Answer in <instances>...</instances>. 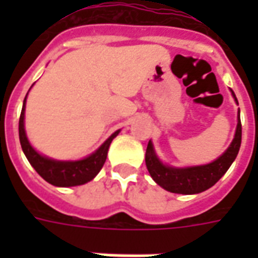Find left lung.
<instances>
[{"mask_svg":"<svg viewBox=\"0 0 258 258\" xmlns=\"http://www.w3.org/2000/svg\"><path fill=\"white\" fill-rule=\"evenodd\" d=\"M231 94L238 105V99L232 90H231ZM240 142H242V124H240V110H238V124H236L232 142L228 146L227 151L220 157H217L216 160L207 164L189 166V167L168 166L159 159L152 141H149L145 155L146 168L153 181L157 185H160L163 189L181 195L200 194L211 188L227 173L228 168L231 167L233 160L238 156Z\"/></svg>","mask_w":258,"mask_h":258,"instance_id":"left-lung-1","label":"left lung"}]
</instances>
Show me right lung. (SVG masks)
<instances>
[{
  "mask_svg": "<svg viewBox=\"0 0 258 258\" xmlns=\"http://www.w3.org/2000/svg\"><path fill=\"white\" fill-rule=\"evenodd\" d=\"M26 99H27V95L23 101V107H22V113H20L19 140L23 153L27 157L29 163L33 166V168L47 182L55 185V186H62V188L87 184L91 179L95 178L106 162L109 146L112 144V141L117 137L120 130L114 131L95 152H92L91 155H88L84 159H80V160H55V159H51V157L38 153L31 146L30 141L27 140L25 130Z\"/></svg>",
  "mask_w": 258,
  "mask_h": 258,
  "instance_id": "obj_1",
  "label": "right lung"
}]
</instances>
